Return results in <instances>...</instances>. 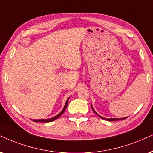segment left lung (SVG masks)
<instances>
[{
	"instance_id": "8db88e82",
	"label": "left lung",
	"mask_w": 153,
	"mask_h": 153,
	"mask_svg": "<svg viewBox=\"0 0 153 153\" xmlns=\"http://www.w3.org/2000/svg\"><path fill=\"white\" fill-rule=\"evenodd\" d=\"M92 110H93V111L94 112V113L96 114H97L98 116H99V117L101 118V119H104V120H107V121H119V120H123V119H126L127 117H124V118H114V119H112V118H111V119H107V118H104V117H101V116H100L99 114H98L97 113V112L94 111V109H93V107H92Z\"/></svg>"
}]
</instances>
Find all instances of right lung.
<instances>
[{
	"label": "right lung",
	"mask_w": 153,
	"mask_h": 153,
	"mask_svg": "<svg viewBox=\"0 0 153 153\" xmlns=\"http://www.w3.org/2000/svg\"><path fill=\"white\" fill-rule=\"evenodd\" d=\"M68 100H69V97L68 98V100H66V102H65V106H64V107H63V109L62 111L60 112L59 114L56 115V116H55V117H52V118H50V119H38V120H36V119H32V120L33 121H34V122H51V121H54V120L57 119L58 118L61 117V116L63 114V112L65 111V109H66V107H67L68 102Z\"/></svg>",
	"instance_id": "right-lung-1"
}]
</instances>
